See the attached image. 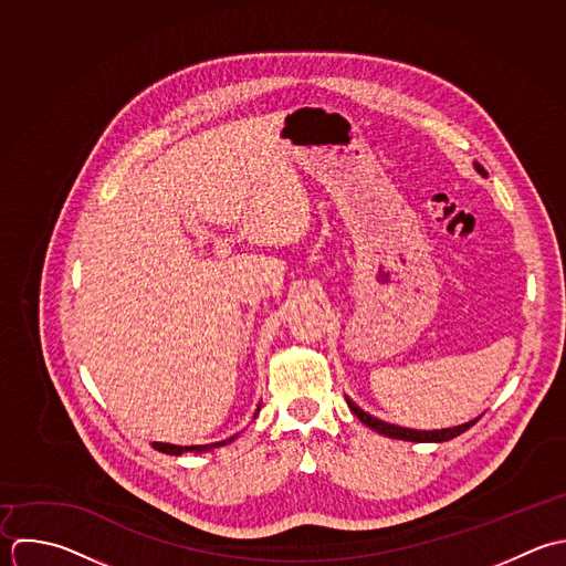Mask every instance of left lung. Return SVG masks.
Wrapping results in <instances>:
<instances>
[{
  "mask_svg": "<svg viewBox=\"0 0 566 566\" xmlns=\"http://www.w3.org/2000/svg\"><path fill=\"white\" fill-rule=\"evenodd\" d=\"M476 169L488 176V171L476 163ZM348 408L355 412V417L366 423L368 428H373L375 432L384 434V437H390V439H401V441H415V443H441V441H450L459 434H463L465 430H470L479 419L470 421V423H463V426H457V428H446V430H432V432H426V430H408V428H399V426H390L386 421H379L375 417H370L368 412H364L361 408H357L350 399H348Z\"/></svg>",
  "mask_w": 566,
  "mask_h": 566,
  "instance_id": "8db88e82",
  "label": "left lung"
}]
</instances>
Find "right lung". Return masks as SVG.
Wrapping results in <instances>:
<instances>
[{
  "label": "right lung",
  "instance_id": "obj_1",
  "mask_svg": "<svg viewBox=\"0 0 566 566\" xmlns=\"http://www.w3.org/2000/svg\"><path fill=\"white\" fill-rule=\"evenodd\" d=\"M258 412H260V408H258ZM258 412H255V417H258ZM235 437H238V434H235ZM235 437H231V439H227V441H220V443H211V446H189V448H180V446H169V443H151V448H154V450H158V452H165V454H174V457H178V454H182V452H207V450L222 448V446L231 443Z\"/></svg>",
  "mask_w": 566,
  "mask_h": 566
}]
</instances>
